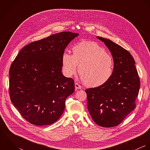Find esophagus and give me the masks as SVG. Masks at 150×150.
Here are the masks:
<instances>
[{
    "label": "esophagus",
    "mask_w": 150,
    "mask_h": 150,
    "mask_svg": "<svg viewBox=\"0 0 150 150\" xmlns=\"http://www.w3.org/2000/svg\"><path fill=\"white\" fill-rule=\"evenodd\" d=\"M75 88H76V89H81V86H80V85H79L78 83H75Z\"/></svg>",
    "instance_id": "1"
}]
</instances>
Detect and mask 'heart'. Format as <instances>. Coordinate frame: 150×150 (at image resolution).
I'll use <instances>...</instances> for the list:
<instances>
[{
  "instance_id": "1",
  "label": "heart",
  "mask_w": 150,
  "mask_h": 150,
  "mask_svg": "<svg viewBox=\"0 0 150 150\" xmlns=\"http://www.w3.org/2000/svg\"><path fill=\"white\" fill-rule=\"evenodd\" d=\"M73 55L64 52L62 56L64 74L71 77L79 65V72L86 85L97 87L105 84L111 78L114 67L112 56L94 42L83 41L73 47Z\"/></svg>"
}]
</instances>
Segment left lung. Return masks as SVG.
<instances>
[{
  "label": "left lung",
  "mask_w": 150,
  "mask_h": 150,
  "mask_svg": "<svg viewBox=\"0 0 150 150\" xmlns=\"http://www.w3.org/2000/svg\"><path fill=\"white\" fill-rule=\"evenodd\" d=\"M110 50L114 62L111 78L102 86L86 89L89 114L98 125L115 127L136 107L140 82L135 61L127 50L109 39L97 36Z\"/></svg>",
  "instance_id": "8db88e82"
}]
</instances>
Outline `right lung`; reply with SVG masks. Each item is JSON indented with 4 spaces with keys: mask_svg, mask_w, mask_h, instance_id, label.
<instances>
[{
    "mask_svg": "<svg viewBox=\"0 0 150 150\" xmlns=\"http://www.w3.org/2000/svg\"><path fill=\"white\" fill-rule=\"evenodd\" d=\"M79 33L62 32L25 46L11 64L9 93L23 118L38 126L51 125L62 114L74 80L62 73L64 49Z\"/></svg>",
    "mask_w": 150,
    "mask_h": 150,
    "instance_id": "right-lung-1",
    "label": "right lung"
}]
</instances>
